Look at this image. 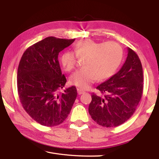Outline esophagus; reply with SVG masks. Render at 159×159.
Segmentation results:
<instances>
[{"instance_id": "34e87169", "label": "esophagus", "mask_w": 159, "mask_h": 159, "mask_svg": "<svg viewBox=\"0 0 159 159\" xmlns=\"http://www.w3.org/2000/svg\"><path fill=\"white\" fill-rule=\"evenodd\" d=\"M77 92H78V93H79V95H81V94H83V93H85V91H83V90L80 89H79V88L77 89Z\"/></svg>"}]
</instances>
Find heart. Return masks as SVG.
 Listing matches in <instances>:
<instances>
[{
    "mask_svg": "<svg viewBox=\"0 0 159 159\" xmlns=\"http://www.w3.org/2000/svg\"><path fill=\"white\" fill-rule=\"evenodd\" d=\"M74 52H64L60 58L63 67L67 72L73 70L78 58L84 59L82 69L70 78V83L80 89H85L98 79H108L116 73L123 58V50L115 42H99L83 39L74 46Z\"/></svg>",
    "mask_w": 159,
    "mask_h": 159,
    "instance_id": "obj_1",
    "label": "heart"
}]
</instances>
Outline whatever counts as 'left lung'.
<instances>
[{"mask_svg":"<svg viewBox=\"0 0 159 159\" xmlns=\"http://www.w3.org/2000/svg\"><path fill=\"white\" fill-rule=\"evenodd\" d=\"M143 68L139 57L128 48L126 61L118 72L96 87L104 96L92 94L89 113L100 126L116 127L133 116L143 90Z\"/></svg>","mask_w":159,"mask_h":159,"instance_id":"obj_1","label":"left lung"}]
</instances>
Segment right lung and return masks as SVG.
<instances>
[{
	"label": "right lung",
	"mask_w": 159,
	"mask_h": 159,
	"mask_svg": "<svg viewBox=\"0 0 159 159\" xmlns=\"http://www.w3.org/2000/svg\"><path fill=\"white\" fill-rule=\"evenodd\" d=\"M74 40L48 37L29 47L20 59L17 74L20 101L30 117L42 126L63 122L76 98L75 86L58 93L67 81L59 53Z\"/></svg>",
	"instance_id": "right-lung-1"
}]
</instances>
